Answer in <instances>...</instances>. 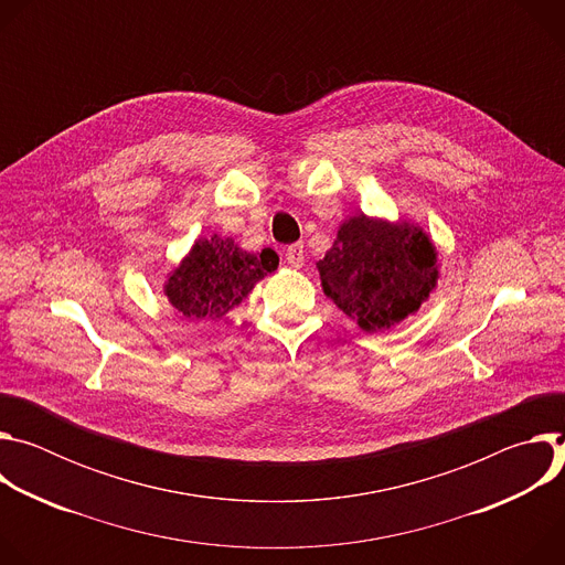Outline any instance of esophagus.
<instances>
[{"label": "esophagus", "mask_w": 565, "mask_h": 565, "mask_svg": "<svg viewBox=\"0 0 565 565\" xmlns=\"http://www.w3.org/2000/svg\"><path fill=\"white\" fill-rule=\"evenodd\" d=\"M286 262H288L292 268H301L303 262H306L303 244H292V246H288V250H286Z\"/></svg>", "instance_id": "obj_1"}]
</instances>
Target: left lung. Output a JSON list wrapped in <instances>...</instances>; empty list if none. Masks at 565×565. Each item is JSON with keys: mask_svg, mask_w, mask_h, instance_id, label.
<instances>
[{"mask_svg": "<svg viewBox=\"0 0 565 565\" xmlns=\"http://www.w3.org/2000/svg\"><path fill=\"white\" fill-rule=\"evenodd\" d=\"M317 270L324 295L362 331L377 333L429 299L438 284V253L420 225L360 212L340 225Z\"/></svg>", "mask_w": 565, "mask_h": 565, "instance_id": "obj_1", "label": "left lung"}]
</instances>
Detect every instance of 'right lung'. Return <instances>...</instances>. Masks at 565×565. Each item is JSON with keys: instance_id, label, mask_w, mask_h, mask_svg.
Instances as JSON below:
<instances>
[{"instance_id": "1", "label": "right lung", "mask_w": 565, "mask_h": 565, "mask_svg": "<svg viewBox=\"0 0 565 565\" xmlns=\"http://www.w3.org/2000/svg\"><path fill=\"white\" fill-rule=\"evenodd\" d=\"M277 266L279 257L273 250L246 253L230 236H201L168 275L163 292L188 319H218L244 301Z\"/></svg>"}]
</instances>
